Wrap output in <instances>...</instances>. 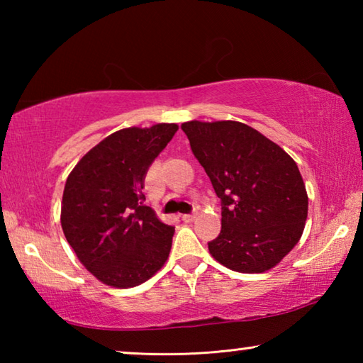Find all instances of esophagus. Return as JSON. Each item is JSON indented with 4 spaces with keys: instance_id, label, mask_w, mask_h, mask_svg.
<instances>
[{
    "instance_id": "1",
    "label": "esophagus",
    "mask_w": 363,
    "mask_h": 363,
    "mask_svg": "<svg viewBox=\"0 0 363 363\" xmlns=\"http://www.w3.org/2000/svg\"><path fill=\"white\" fill-rule=\"evenodd\" d=\"M195 211L194 213H190V214H182V220L184 223H192V220L195 219Z\"/></svg>"
}]
</instances>
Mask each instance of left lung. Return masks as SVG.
<instances>
[{
	"instance_id": "8db88e82",
	"label": "left lung",
	"mask_w": 363,
	"mask_h": 363,
	"mask_svg": "<svg viewBox=\"0 0 363 363\" xmlns=\"http://www.w3.org/2000/svg\"><path fill=\"white\" fill-rule=\"evenodd\" d=\"M190 149L220 199V233L211 256L242 274L272 269L294 248L307 219L298 164L264 134L240 121H186Z\"/></svg>"
}]
</instances>
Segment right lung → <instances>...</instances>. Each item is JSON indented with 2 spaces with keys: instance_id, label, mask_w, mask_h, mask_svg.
<instances>
[{
  "instance_id": "obj_1",
  "label": "right lung",
  "mask_w": 363,
  "mask_h": 363,
  "mask_svg": "<svg viewBox=\"0 0 363 363\" xmlns=\"http://www.w3.org/2000/svg\"><path fill=\"white\" fill-rule=\"evenodd\" d=\"M176 123L115 131L67 177L60 224L79 262L102 284L133 288L167 262L174 227L144 205V179Z\"/></svg>"
}]
</instances>
